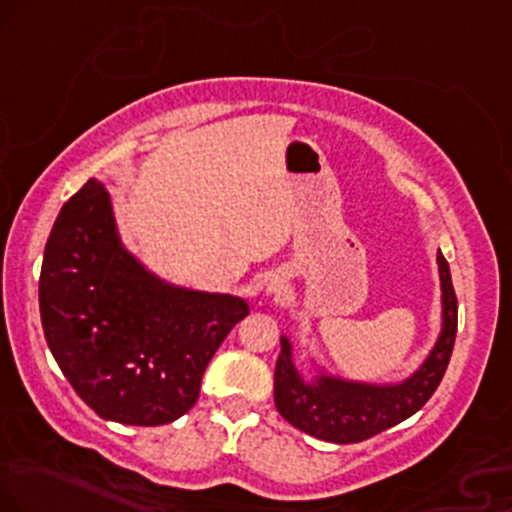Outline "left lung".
Segmentation results:
<instances>
[{
  "label": "left lung",
  "instance_id": "obj_1",
  "mask_svg": "<svg viewBox=\"0 0 512 512\" xmlns=\"http://www.w3.org/2000/svg\"><path fill=\"white\" fill-rule=\"evenodd\" d=\"M437 261L444 292V330L425 365L399 387H365L337 380H320L311 387L294 370L292 349L282 337L275 365V406L282 418L315 439L358 444L399 425L432 399L449 368L458 330V299L449 263L441 251Z\"/></svg>",
  "mask_w": 512,
  "mask_h": 512
}]
</instances>
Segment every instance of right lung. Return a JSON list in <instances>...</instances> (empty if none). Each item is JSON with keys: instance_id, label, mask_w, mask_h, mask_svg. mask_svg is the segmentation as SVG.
<instances>
[{"instance_id": "obj_1", "label": "right lung", "mask_w": 512, "mask_h": 512, "mask_svg": "<svg viewBox=\"0 0 512 512\" xmlns=\"http://www.w3.org/2000/svg\"><path fill=\"white\" fill-rule=\"evenodd\" d=\"M40 315L61 372L99 418L154 427L197 403L208 361L249 306L144 273L118 244L104 185L87 180L44 246Z\"/></svg>"}]
</instances>
